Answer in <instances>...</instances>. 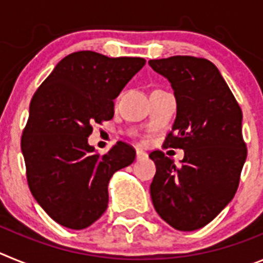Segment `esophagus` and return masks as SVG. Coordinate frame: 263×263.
Wrapping results in <instances>:
<instances>
[{"label":"esophagus","instance_id":"1","mask_svg":"<svg viewBox=\"0 0 263 263\" xmlns=\"http://www.w3.org/2000/svg\"><path fill=\"white\" fill-rule=\"evenodd\" d=\"M147 159V154L143 150H137V160Z\"/></svg>","mask_w":263,"mask_h":263}]
</instances>
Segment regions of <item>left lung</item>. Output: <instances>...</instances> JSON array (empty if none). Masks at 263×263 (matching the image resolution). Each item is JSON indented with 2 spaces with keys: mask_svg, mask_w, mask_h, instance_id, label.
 Instances as JSON below:
<instances>
[{
  "mask_svg": "<svg viewBox=\"0 0 263 263\" xmlns=\"http://www.w3.org/2000/svg\"><path fill=\"white\" fill-rule=\"evenodd\" d=\"M171 83L176 118L164 147L183 148L176 166L163 152L148 157L157 166L150 195L158 215L178 231L205 227L233 199L248 150L242 111L217 67L195 57L148 62Z\"/></svg>",
  "mask_w": 263,
  "mask_h": 263,
  "instance_id": "left-lung-1",
  "label": "left lung"
}]
</instances>
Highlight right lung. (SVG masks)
Segmentation results:
<instances>
[{
  "instance_id": "1",
  "label": "right lung",
  "mask_w": 263,
  "mask_h": 263,
  "mask_svg": "<svg viewBox=\"0 0 263 263\" xmlns=\"http://www.w3.org/2000/svg\"><path fill=\"white\" fill-rule=\"evenodd\" d=\"M145 63L78 51L60 60L32 96L21 139L27 183L58 224L79 231L99 220L110 178L136 159L125 142L97 154L88 137L92 124L113 118V100Z\"/></svg>"
}]
</instances>
